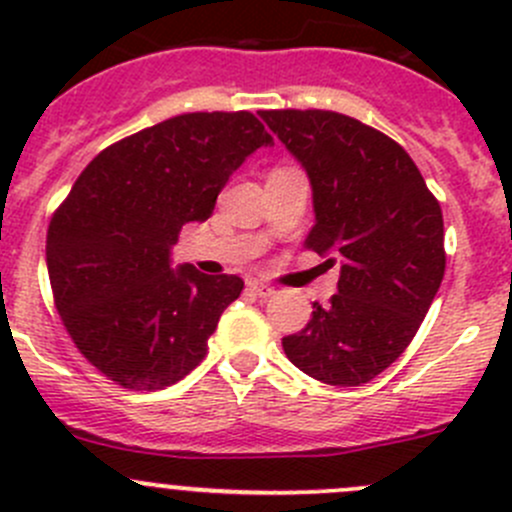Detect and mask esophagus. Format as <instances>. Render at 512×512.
Listing matches in <instances>:
<instances>
[{
  "instance_id": "1",
  "label": "esophagus",
  "mask_w": 512,
  "mask_h": 512,
  "mask_svg": "<svg viewBox=\"0 0 512 512\" xmlns=\"http://www.w3.org/2000/svg\"><path fill=\"white\" fill-rule=\"evenodd\" d=\"M247 287H250V292H255L257 297H272V294H275V289H272L270 285H265V282L250 280L247 282Z\"/></svg>"
}]
</instances>
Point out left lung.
<instances>
[{"label":"left lung","instance_id":"8db88e82","mask_svg":"<svg viewBox=\"0 0 512 512\" xmlns=\"http://www.w3.org/2000/svg\"><path fill=\"white\" fill-rule=\"evenodd\" d=\"M307 170L314 223L304 247L342 260L337 294L282 339L312 379L361 386L416 337L446 272L441 205L409 153L334 111H260ZM327 262H334L327 260Z\"/></svg>","mask_w":512,"mask_h":512}]
</instances>
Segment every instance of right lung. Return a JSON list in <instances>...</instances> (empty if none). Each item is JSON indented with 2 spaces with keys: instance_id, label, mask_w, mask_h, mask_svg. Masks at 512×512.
I'll use <instances>...</instances> for the list:
<instances>
[{
  "instance_id": "1",
  "label": "right lung",
  "mask_w": 512,
  "mask_h": 512,
  "mask_svg": "<svg viewBox=\"0 0 512 512\" xmlns=\"http://www.w3.org/2000/svg\"><path fill=\"white\" fill-rule=\"evenodd\" d=\"M272 136L250 111L183 113L103 148L46 232L54 304L76 349L118 386L156 391L208 352L237 275L170 267L185 223L213 215L218 193Z\"/></svg>"
}]
</instances>
